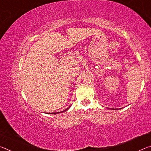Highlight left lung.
I'll return each instance as SVG.
<instances>
[{
	"label": "left lung",
	"instance_id": "obj_1",
	"mask_svg": "<svg viewBox=\"0 0 151 151\" xmlns=\"http://www.w3.org/2000/svg\"><path fill=\"white\" fill-rule=\"evenodd\" d=\"M121 109H122V108H121Z\"/></svg>",
	"mask_w": 151,
	"mask_h": 151
}]
</instances>
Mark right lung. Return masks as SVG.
<instances>
[{"mask_svg":"<svg viewBox=\"0 0 151 151\" xmlns=\"http://www.w3.org/2000/svg\"><path fill=\"white\" fill-rule=\"evenodd\" d=\"M70 106H69V107L68 108V109H65V110H63V111H61V112H56V113H48V114H57V113H62V112H65V111H68L69 108H70Z\"/></svg>","mask_w":151,"mask_h":151,"instance_id":"right-lung-1","label":"right lung"}]
</instances>
